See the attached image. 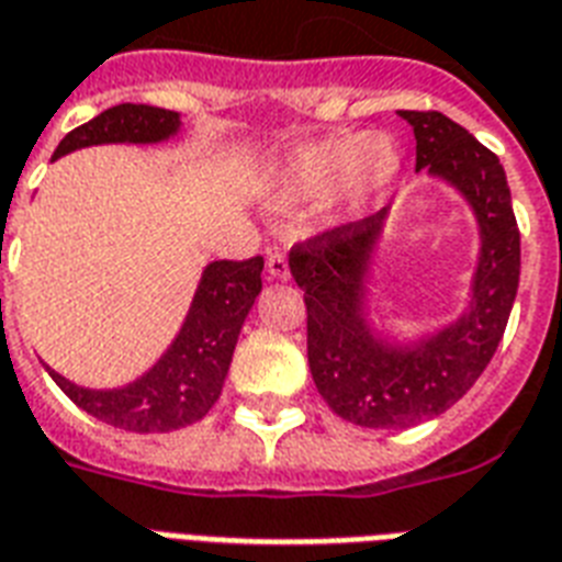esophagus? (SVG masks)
Masks as SVG:
<instances>
[{"mask_svg":"<svg viewBox=\"0 0 562 562\" xmlns=\"http://www.w3.org/2000/svg\"><path fill=\"white\" fill-rule=\"evenodd\" d=\"M267 272L269 278H278V281H286L290 278V258H286L281 249L267 251Z\"/></svg>","mask_w":562,"mask_h":562,"instance_id":"obj_1","label":"esophagus"}]
</instances>
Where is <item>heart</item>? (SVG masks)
Listing matches in <instances>:
<instances>
[{
  "mask_svg": "<svg viewBox=\"0 0 562 562\" xmlns=\"http://www.w3.org/2000/svg\"><path fill=\"white\" fill-rule=\"evenodd\" d=\"M402 155L384 134L346 132L304 146L286 160L284 190L290 199H322L346 190L351 199L369 202L393 184Z\"/></svg>",
  "mask_w": 562,
  "mask_h": 562,
  "instance_id": "b5f03b06",
  "label": "heart"
}]
</instances>
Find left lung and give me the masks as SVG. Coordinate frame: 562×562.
Listing matches in <instances>:
<instances>
[{"label":"left lung","instance_id":"8db88e82","mask_svg":"<svg viewBox=\"0 0 562 562\" xmlns=\"http://www.w3.org/2000/svg\"><path fill=\"white\" fill-rule=\"evenodd\" d=\"M398 114L416 134V169L437 172L472 202L484 249L467 316L404 355L372 340L358 313L360 276L386 211L325 228L290 249V272L307 307L313 384L330 411L360 428H411L463 398L493 360L519 290V225L498 158L439 111Z\"/></svg>","mask_w":562,"mask_h":562}]
</instances>
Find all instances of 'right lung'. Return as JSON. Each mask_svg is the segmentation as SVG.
I'll use <instances>...</instances> for the list:
<instances>
[{
  "label": "right lung",
  "mask_w": 562,
  "mask_h": 562,
  "mask_svg": "<svg viewBox=\"0 0 562 562\" xmlns=\"http://www.w3.org/2000/svg\"><path fill=\"white\" fill-rule=\"evenodd\" d=\"M176 128V111L132 102L114 104L90 123L72 128L55 149V158L93 143H155L169 137ZM260 272V255L249 260H216L204 269L190 316L172 349L151 372L123 390L95 393L69 384L67 378L52 369L49 375L81 411L102 419L104 425L137 434H167L193 425L220 398L243 319L263 286Z\"/></svg>",
  "instance_id": "add662e5"
}]
</instances>
